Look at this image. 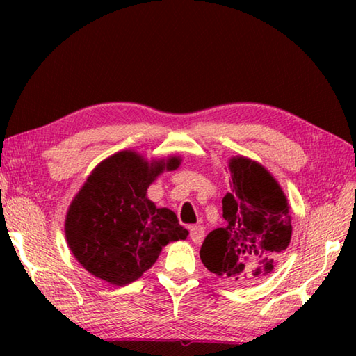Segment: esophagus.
I'll use <instances>...</instances> for the list:
<instances>
[{"label":"esophagus","instance_id":"1","mask_svg":"<svg viewBox=\"0 0 356 356\" xmlns=\"http://www.w3.org/2000/svg\"><path fill=\"white\" fill-rule=\"evenodd\" d=\"M204 236H206V232H204L202 226H190V238L193 242L201 243L204 240Z\"/></svg>","mask_w":356,"mask_h":356}]
</instances>
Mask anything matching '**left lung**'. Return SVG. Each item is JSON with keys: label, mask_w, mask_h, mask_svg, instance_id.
Segmentation results:
<instances>
[{"label": "left lung", "mask_w": 356, "mask_h": 356, "mask_svg": "<svg viewBox=\"0 0 356 356\" xmlns=\"http://www.w3.org/2000/svg\"><path fill=\"white\" fill-rule=\"evenodd\" d=\"M231 191L222 197L225 227L213 229L201 246L210 272L251 286L273 272L292 237L284 191L262 165L245 156L229 161Z\"/></svg>", "instance_id": "obj_1"}]
</instances>
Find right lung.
Instances as JSON below:
<instances>
[{
    "label": "right lung",
    "instance_id": "right-lung-1",
    "mask_svg": "<svg viewBox=\"0 0 356 356\" xmlns=\"http://www.w3.org/2000/svg\"><path fill=\"white\" fill-rule=\"evenodd\" d=\"M179 165V156L149 163L122 150L95 166L64 227L70 251L89 273L113 286L130 284L152 267L163 246L186 238L176 213L146 196L159 174Z\"/></svg>",
    "mask_w": 356,
    "mask_h": 356
}]
</instances>
